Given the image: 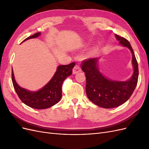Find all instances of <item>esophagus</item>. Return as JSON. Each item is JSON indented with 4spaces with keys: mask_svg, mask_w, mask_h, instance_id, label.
<instances>
[{
    "mask_svg": "<svg viewBox=\"0 0 149 149\" xmlns=\"http://www.w3.org/2000/svg\"><path fill=\"white\" fill-rule=\"evenodd\" d=\"M80 71H81V69L79 65H76L74 66V67L73 68V73L76 74V73H79V72H80Z\"/></svg>",
    "mask_w": 149,
    "mask_h": 149,
    "instance_id": "obj_1",
    "label": "esophagus"
}]
</instances>
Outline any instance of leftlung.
Segmentation results:
<instances>
[{"instance_id": "left-lung-1", "label": "left lung", "mask_w": 149, "mask_h": 149, "mask_svg": "<svg viewBox=\"0 0 149 149\" xmlns=\"http://www.w3.org/2000/svg\"><path fill=\"white\" fill-rule=\"evenodd\" d=\"M115 36L119 43L127 47L132 54L134 73L131 78L127 81H116L105 78L97 68V58H89L81 64L86 79V93L88 99L97 106L106 109L118 107L127 101L138 81V63L131 45L127 39L116 34Z\"/></svg>"}]
</instances>
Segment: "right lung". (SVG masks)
<instances>
[{"instance_id": "add662e5", "label": "right lung", "mask_w": 149, "mask_h": 149, "mask_svg": "<svg viewBox=\"0 0 149 149\" xmlns=\"http://www.w3.org/2000/svg\"><path fill=\"white\" fill-rule=\"evenodd\" d=\"M40 32L30 36L23 42L30 38L38 37ZM74 62L70 65L58 66L56 73L51 80L41 89L31 92L20 87L16 83L12 70V80L15 91L20 100L25 104L33 109H45L54 106L61 98V86L64 80L72 74V70L74 66Z\"/></svg>"}]
</instances>
